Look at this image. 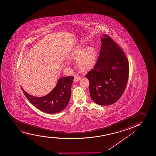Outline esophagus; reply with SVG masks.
Segmentation results:
<instances>
[{
    "mask_svg": "<svg viewBox=\"0 0 156 156\" xmlns=\"http://www.w3.org/2000/svg\"><path fill=\"white\" fill-rule=\"evenodd\" d=\"M80 80V77H79V76H75V77H74L73 81H74L75 83H76V82Z\"/></svg>",
    "mask_w": 156,
    "mask_h": 156,
    "instance_id": "obj_1",
    "label": "esophagus"
}]
</instances>
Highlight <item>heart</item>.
<instances>
[{
    "instance_id": "1",
    "label": "heart",
    "mask_w": 156,
    "mask_h": 156,
    "mask_svg": "<svg viewBox=\"0 0 156 156\" xmlns=\"http://www.w3.org/2000/svg\"><path fill=\"white\" fill-rule=\"evenodd\" d=\"M69 60L76 59V65L82 72H87L94 68L98 59V51L93 46H79L68 55Z\"/></svg>"
}]
</instances>
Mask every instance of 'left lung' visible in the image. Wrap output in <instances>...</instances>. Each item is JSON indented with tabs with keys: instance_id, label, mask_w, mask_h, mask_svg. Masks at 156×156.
Segmentation results:
<instances>
[{
	"instance_id": "obj_1",
	"label": "left lung",
	"mask_w": 156,
	"mask_h": 156,
	"mask_svg": "<svg viewBox=\"0 0 156 156\" xmlns=\"http://www.w3.org/2000/svg\"><path fill=\"white\" fill-rule=\"evenodd\" d=\"M99 56L94 69L86 75L92 100L108 106L119 99L128 80L129 66L123 50L108 35H102Z\"/></svg>"
}]
</instances>
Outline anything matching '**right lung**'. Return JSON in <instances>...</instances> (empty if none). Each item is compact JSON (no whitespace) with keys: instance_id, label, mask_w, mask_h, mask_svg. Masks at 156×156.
Listing matches in <instances>:
<instances>
[{"instance_id":"add662e5","label":"right lung","mask_w":156,"mask_h":156,"mask_svg":"<svg viewBox=\"0 0 156 156\" xmlns=\"http://www.w3.org/2000/svg\"><path fill=\"white\" fill-rule=\"evenodd\" d=\"M73 81V76L62 77L49 94L41 97L31 96L21 88L26 98L37 108L45 113L56 114L63 110L69 103Z\"/></svg>"}]
</instances>
